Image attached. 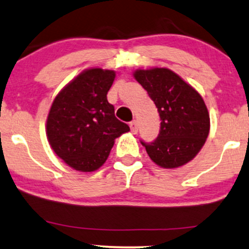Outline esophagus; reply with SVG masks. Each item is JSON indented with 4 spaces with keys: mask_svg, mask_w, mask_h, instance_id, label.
Returning <instances> with one entry per match:
<instances>
[{
    "mask_svg": "<svg viewBox=\"0 0 249 249\" xmlns=\"http://www.w3.org/2000/svg\"><path fill=\"white\" fill-rule=\"evenodd\" d=\"M129 127H130L131 133H133V134H136L137 133V130H139V124H137L136 120H134V121L130 122Z\"/></svg>",
    "mask_w": 249,
    "mask_h": 249,
    "instance_id": "1",
    "label": "esophagus"
}]
</instances>
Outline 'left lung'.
Segmentation results:
<instances>
[{"label":"left lung","instance_id":"1","mask_svg":"<svg viewBox=\"0 0 249 249\" xmlns=\"http://www.w3.org/2000/svg\"><path fill=\"white\" fill-rule=\"evenodd\" d=\"M134 77L155 103L160 130L151 143L141 142L153 162L177 168L192 160L204 145L210 116L201 94L167 68L137 69Z\"/></svg>","mask_w":249,"mask_h":249}]
</instances>
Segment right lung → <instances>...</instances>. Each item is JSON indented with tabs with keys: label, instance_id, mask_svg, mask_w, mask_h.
Segmentation results:
<instances>
[{
	"label": "right lung",
	"instance_id": "1",
	"mask_svg": "<svg viewBox=\"0 0 249 249\" xmlns=\"http://www.w3.org/2000/svg\"><path fill=\"white\" fill-rule=\"evenodd\" d=\"M115 71L87 69L59 92L46 124L51 148L67 165L79 172H93L108 158L116 137L129 131L115 118L107 92Z\"/></svg>",
	"mask_w": 249,
	"mask_h": 249
}]
</instances>
